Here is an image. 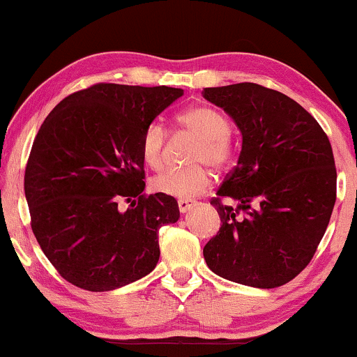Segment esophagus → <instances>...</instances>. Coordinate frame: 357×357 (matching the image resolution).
Listing matches in <instances>:
<instances>
[{"mask_svg": "<svg viewBox=\"0 0 357 357\" xmlns=\"http://www.w3.org/2000/svg\"><path fill=\"white\" fill-rule=\"evenodd\" d=\"M195 202H191V199H179L178 202V208H179V211L181 213H186V211H190L192 206H195Z\"/></svg>", "mask_w": 357, "mask_h": 357, "instance_id": "esophagus-1", "label": "esophagus"}]
</instances>
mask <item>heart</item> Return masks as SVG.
<instances>
[{"label":"heart","instance_id":"heart-1","mask_svg":"<svg viewBox=\"0 0 357 357\" xmlns=\"http://www.w3.org/2000/svg\"><path fill=\"white\" fill-rule=\"evenodd\" d=\"M176 122L186 132L198 137L190 155L191 162H199L181 169H166L153 179V190L174 198L191 199L210 190L213 173L206 165L218 169L230 166L235 147L230 139V121L221 110L211 105H192L178 114ZM166 129L154 121L146 126L141 136V158L144 165L158 171L165 165Z\"/></svg>","mask_w":357,"mask_h":357}]
</instances>
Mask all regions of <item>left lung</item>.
Segmentation results:
<instances>
[{"instance_id": "obj_1", "label": "left lung", "mask_w": 357, "mask_h": 357, "mask_svg": "<svg viewBox=\"0 0 357 357\" xmlns=\"http://www.w3.org/2000/svg\"><path fill=\"white\" fill-rule=\"evenodd\" d=\"M203 96L230 114L243 137L238 165L211 198L221 227L204 260L227 280L275 289L309 265L333 215L329 137L302 105L264 85L241 82Z\"/></svg>"}]
</instances>
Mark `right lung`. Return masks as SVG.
I'll return each mask as SVG.
<instances>
[{
    "label": "right lung",
    "instance_id": "add662e5",
    "mask_svg": "<svg viewBox=\"0 0 357 357\" xmlns=\"http://www.w3.org/2000/svg\"><path fill=\"white\" fill-rule=\"evenodd\" d=\"M181 89L96 84L48 114L24 169L40 248L67 282L107 292L153 272L159 228L179 218L173 196L146 195L141 136ZM129 202L122 212L118 204Z\"/></svg>",
    "mask_w": 357,
    "mask_h": 357
}]
</instances>
